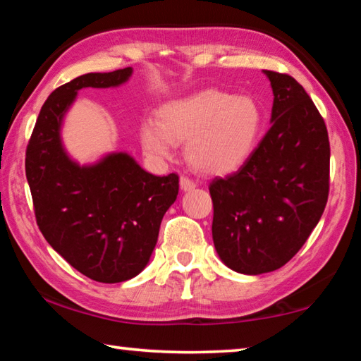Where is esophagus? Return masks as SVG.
Segmentation results:
<instances>
[{
  "instance_id": "1",
  "label": "esophagus",
  "mask_w": 361,
  "mask_h": 361,
  "mask_svg": "<svg viewBox=\"0 0 361 361\" xmlns=\"http://www.w3.org/2000/svg\"><path fill=\"white\" fill-rule=\"evenodd\" d=\"M180 188H181V191H192V189L195 188V183L191 180V178H188V176H180Z\"/></svg>"
}]
</instances>
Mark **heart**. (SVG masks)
I'll list each match as a JSON object with an SVG mask.
<instances>
[{
	"mask_svg": "<svg viewBox=\"0 0 361 361\" xmlns=\"http://www.w3.org/2000/svg\"><path fill=\"white\" fill-rule=\"evenodd\" d=\"M262 121V109L252 97L205 89L164 103L157 122H143L140 142L157 161H167L176 143H186V157L195 170L228 175L253 154Z\"/></svg>",
	"mask_w": 361,
	"mask_h": 361,
	"instance_id": "heart-1",
	"label": "heart"
}]
</instances>
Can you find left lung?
<instances>
[{"label": "left lung", "mask_w": 361, "mask_h": 361, "mask_svg": "<svg viewBox=\"0 0 361 361\" xmlns=\"http://www.w3.org/2000/svg\"><path fill=\"white\" fill-rule=\"evenodd\" d=\"M271 81V129L248 161L210 183L212 235L232 271L259 276L286 264L319 224L329 191L325 121L295 78Z\"/></svg>", "instance_id": "8db88e82"}]
</instances>
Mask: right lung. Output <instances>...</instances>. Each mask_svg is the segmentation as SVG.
I'll list each match as a JSON object with an SVG mask.
<instances>
[{
  "instance_id": "add662e5",
  "label": "right lung",
  "mask_w": 361,
  "mask_h": 361,
  "mask_svg": "<svg viewBox=\"0 0 361 361\" xmlns=\"http://www.w3.org/2000/svg\"><path fill=\"white\" fill-rule=\"evenodd\" d=\"M132 73L130 66L87 73L60 85L42 105L27 146L39 231L76 271L102 283L126 282L143 271L180 188L178 175L148 173L127 152L81 166L65 149L63 119L79 90L119 87Z\"/></svg>"
}]
</instances>
